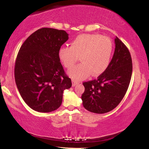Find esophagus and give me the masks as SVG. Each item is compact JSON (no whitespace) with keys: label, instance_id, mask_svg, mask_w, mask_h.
I'll use <instances>...</instances> for the list:
<instances>
[{"label":"esophagus","instance_id":"1","mask_svg":"<svg viewBox=\"0 0 149 149\" xmlns=\"http://www.w3.org/2000/svg\"><path fill=\"white\" fill-rule=\"evenodd\" d=\"M72 81V86H75V85L79 84V82H77V81H75V80L73 79Z\"/></svg>","mask_w":149,"mask_h":149}]
</instances>
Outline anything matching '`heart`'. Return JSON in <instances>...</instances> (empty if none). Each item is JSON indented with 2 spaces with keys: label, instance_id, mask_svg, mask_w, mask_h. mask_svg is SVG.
I'll use <instances>...</instances> for the list:
<instances>
[{
  "label": "heart",
  "instance_id": "1",
  "mask_svg": "<svg viewBox=\"0 0 149 149\" xmlns=\"http://www.w3.org/2000/svg\"><path fill=\"white\" fill-rule=\"evenodd\" d=\"M113 45L108 37L99 34H83L72 41L70 47H61L58 57L66 68H70L79 57L81 63L68 72L73 79L79 81L91 75H99L108 67Z\"/></svg>",
  "mask_w": 149,
  "mask_h": 149
}]
</instances>
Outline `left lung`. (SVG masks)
<instances>
[{"instance_id":"8db88e82","label":"left lung","mask_w":149,"mask_h":149,"mask_svg":"<svg viewBox=\"0 0 149 149\" xmlns=\"http://www.w3.org/2000/svg\"><path fill=\"white\" fill-rule=\"evenodd\" d=\"M115 43L108 67L97 79L83 83L85 90L81 99L84 108L90 112L102 114L115 109L128 89L132 71L131 56L118 38Z\"/></svg>"}]
</instances>
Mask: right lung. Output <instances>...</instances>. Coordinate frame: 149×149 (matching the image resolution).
<instances>
[{
	"mask_svg": "<svg viewBox=\"0 0 149 149\" xmlns=\"http://www.w3.org/2000/svg\"><path fill=\"white\" fill-rule=\"evenodd\" d=\"M68 40L66 31L44 27L28 37L19 50L15 83L24 102L38 112L59 108L63 91L72 86L58 57L59 49Z\"/></svg>",
	"mask_w": 149,
	"mask_h": 149,
	"instance_id": "obj_1",
	"label": "right lung"
}]
</instances>
